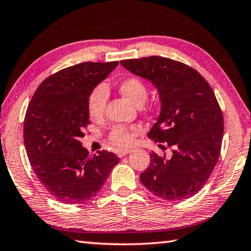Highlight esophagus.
<instances>
[{"label":"esophagus","mask_w":251,"mask_h":251,"mask_svg":"<svg viewBox=\"0 0 251 251\" xmlns=\"http://www.w3.org/2000/svg\"><path fill=\"white\" fill-rule=\"evenodd\" d=\"M129 152H131L130 149H123V150H120L119 152H117V154H119L120 158H122V156H124L126 154H128Z\"/></svg>","instance_id":"esophagus-1"}]
</instances>
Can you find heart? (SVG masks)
I'll list each match as a JSON object with an SVG mask.
<instances>
[{"mask_svg":"<svg viewBox=\"0 0 251 251\" xmlns=\"http://www.w3.org/2000/svg\"><path fill=\"white\" fill-rule=\"evenodd\" d=\"M117 88L123 96L136 105H141L147 99L148 90L144 80L137 76H128L117 82ZM107 100V93L103 86H98L88 97V114L92 120H99L103 115ZM109 139L113 145L123 148L130 144L131 135L124 126H115L110 132Z\"/></svg>","mask_w":251,"mask_h":251,"instance_id":"obj_1","label":"heart"}]
</instances>
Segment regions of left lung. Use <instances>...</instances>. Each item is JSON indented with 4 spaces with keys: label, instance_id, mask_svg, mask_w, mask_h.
<instances>
[{
    "label": "left lung",
    "instance_id": "8db88e82",
    "mask_svg": "<svg viewBox=\"0 0 251 251\" xmlns=\"http://www.w3.org/2000/svg\"><path fill=\"white\" fill-rule=\"evenodd\" d=\"M121 64L158 89L161 111L148 137L174 148L171 158L152 152L140 181L163 200L190 198L208 181L222 146L223 114L212 88L193 67L171 58L149 56Z\"/></svg>",
    "mask_w": 251,
    "mask_h": 251
}]
</instances>
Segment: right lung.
I'll list each match as a JSON object with an SVG mask.
<instances>
[{
	"label": "right lung",
	"instance_id": "1",
	"mask_svg": "<svg viewBox=\"0 0 251 251\" xmlns=\"http://www.w3.org/2000/svg\"><path fill=\"white\" fill-rule=\"evenodd\" d=\"M119 62H85L44 79L29 103L24 142L39 181L57 201L82 203L99 193L120 159L102 150L90 154L79 138L91 124L88 97Z\"/></svg>",
	"mask_w": 251,
	"mask_h": 251
}]
</instances>
